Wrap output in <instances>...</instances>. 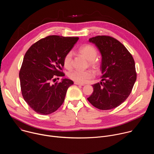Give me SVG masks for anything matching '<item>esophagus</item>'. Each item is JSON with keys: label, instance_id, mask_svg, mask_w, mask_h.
<instances>
[{"label": "esophagus", "instance_id": "1", "mask_svg": "<svg viewBox=\"0 0 154 154\" xmlns=\"http://www.w3.org/2000/svg\"><path fill=\"white\" fill-rule=\"evenodd\" d=\"M74 84L75 85H80V86H84L85 84H83V83H78V82H74Z\"/></svg>", "mask_w": 154, "mask_h": 154}]
</instances>
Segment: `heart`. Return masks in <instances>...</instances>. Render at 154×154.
<instances>
[{
  "mask_svg": "<svg viewBox=\"0 0 154 154\" xmlns=\"http://www.w3.org/2000/svg\"><path fill=\"white\" fill-rule=\"evenodd\" d=\"M79 52L83 55L88 61L91 66L93 67L98 66L99 63L95 60L97 51L94 47L91 45H86L80 47L79 49ZM72 54L71 52H68L66 55L63 59L64 66L66 69H70L72 67ZM70 79L75 82L80 83H85L88 82L91 79L93 78L94 74L92 71H80L75 70L69 73L68 74Z\"/></svg>",
  "mask_w": 154,
  "mask_h": 154,
  "instance_id": "obj_1",
  "label": "heart"
}]
</instances>
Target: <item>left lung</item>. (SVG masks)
<instances>
[{"label": "left lung", "instance_id": "obj_1", "mask_svg": "<svg viewBox=\"0 0 154 154\" xmlns=\"http://www.w3.org/2000/svg\"><path fill=\"white\" fill-rule=\"evenodd\" d=\"M99 49L102 75L93 85V92L87 98L94 106L108 110L119 106L130 95L137 80L134 58L121 42L109 36L89 39Z\"/></svg>", "mask_w": 154, "mask_h": 154}]
</instances>
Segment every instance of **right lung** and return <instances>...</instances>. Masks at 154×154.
Instances as JSON below:
<instances>
[{"instance_id": "right-lung-1", "label": "right lung", "mask_w": 154, "mask_h": 154, "mask_svg": "<svg viewBox=\"0 0 154 154\" xmlns=\"http://www.w3.org/2000/svg\"><path fill=\"white\" fill-rule=\"evenodd\" d=\"M78 39L49 36L33 44L26 53L19 72L20 88L24 99L37 113L49 115L63 104L73 81L63 79L60 83L51 82L56 77L64 75L61 71L64 57Z\"/></svg>"}]
</instances>
